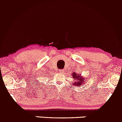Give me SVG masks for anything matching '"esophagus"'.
Here are the masks:
<instances>
[{
    "label": "esophagus",
    "instance_id": "esophagus-1",
    "mask_svg": "<svg viewBox=\"0 0 122 122\" xmlns=\"http://www.w3.org/2000/svg\"><path fill=\"white\" fill-rule=\"evenodd\" d=\"M63 70L62 69H60L59 71H58V72L60 73H63Z\"/></svg>",
    "mask_w": 122,
    "mask_h": 122
}]
</instances>
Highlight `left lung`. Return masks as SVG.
Wrapping results in <instances>:
<instances>
[{"mask_svg": "<svg viewBox=\"0 0 122 122\" xmlns=\"http://www.w3.org/2000/svg\"><path fill=\"white\" fill-rule=\"evenodd\" d=\"M73 77L75 79V82H74L75 83L73 84L75 86H80V85H82L83 84H85V82H86L85 81V79L84 77H81V75H77L75 73H73Z\"/></svg>", "mask_w": 122, "mask_h": 122, "instance_id": "left-lung-1", "label": "left lung"}]
</instances>
